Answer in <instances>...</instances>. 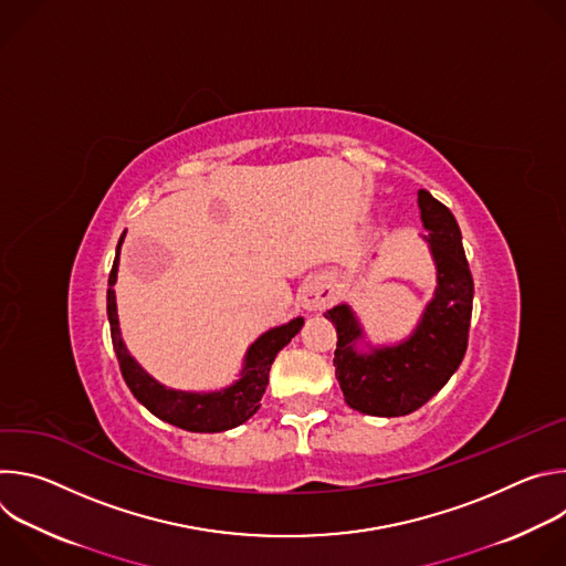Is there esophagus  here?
<instances>
[{
  "mask_svg": "<svg viewBox=\"0 0 566 566\" xmlns=\"http://www.w3.org/2000/svg\"><path fill=\"white\" fill-rule=\"evenodd\" d=\"M300 302L306 311H322L327 308L332 302H334V289L327 280L322 277H311L302 291H300Z\"/></svg>",
  "mask_w": 566,
  "mask_h": 566,
  "instance_id": "34e87169",
  "label": "esophagus"
}]
</instances>
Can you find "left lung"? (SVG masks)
I'll return each mask as SVG.
<instances>
[{
	"mask_svg": "<svg viewBox=\"0 0 566 566\" xmlns=\"http://www.w3.org/2000/svg\"><path fill=\"white\" fill-rule=\"evenodd\" d=\"M419 210L437 286L412 334L374 345L347 302L325 313L338 332L334 365L347 406L369 417H406L426 406L459 369L468 347L474 284L459 223L428 190H419Z\"/></svg>",
	"mask_w": 566,
	"mask_h": 566,
	"instance_id": "8db88e82",
	"label": "left lung"
}]
</instances>
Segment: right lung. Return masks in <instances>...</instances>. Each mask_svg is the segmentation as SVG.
Segmentation results:
<instances>
[{"mask_svg": "<svg viewBox=\"0 0 566 566\" xmlns=\"http://www.w3.org/2000/svg\"><path fill=\"white\" fill-rule=\"evenodd\" d=\"M125 232L116 247V260L109 273L107 289V315L112 327L114 352L123 371V378L140 406H145L156 419L177 426L188 432H223L247 423L258 410L260 400L269 385V371L280 349H284L291 338L302 329L304 317H293L286 325L273 327L264 332L249 349L237 374V380L221 389L212 391H186L172 389L158 382L151 374H147L136 358L129 354L120 325H118V306H116V280H118V258L123 247Z\"/></svg>", "mask_w": 566, "mask_h": 566, "instance_id": "add662e5", "label": "right lung"}]
</instances>
